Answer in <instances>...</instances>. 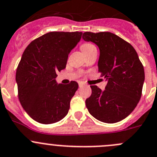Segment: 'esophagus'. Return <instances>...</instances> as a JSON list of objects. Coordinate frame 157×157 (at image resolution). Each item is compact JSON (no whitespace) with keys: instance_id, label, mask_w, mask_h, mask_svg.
<instances>
[{"instance_id":"34e87169","label":"esophagus","mask_w":157,"mask_h":157,"mask_svg":"<svg viewBox=\"0 0 157 157\" xmlns=\"http://www.w3.org/2000/svg\"><path fill=\"white\" fill-rule=\"evenodd\" d=\"M83 83H79V87H83Z\"/></svg>"}]
</instances>
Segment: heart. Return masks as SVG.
I'll return each mask as SVG.
<instances>
[{"mask_svg":"<svg viewBox=\"0 0 157 157\" xmlns=\"http://www.w3.org/2000/svg\"><path fill=\"white\" fill-rule=\"evenodd\" d=\"M94 49H96V47H95L93 44L90 43V42H86V43H83V45H81V50L83 51V53L86 52H88V51Z\"/></svg>","mask_w":157,"mask_h":157,"instance_id":"obj_1","label":"heart"}]
</instances>
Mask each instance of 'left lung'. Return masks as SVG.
Returning a JSON list of instances; mask_svg holds the SVG:
<instances>
[{"mask_svg":"<svg viewBox=\"0 0 157 157\" xmlns=\"http://www.w3.org/2000/svg\"><path fill=\"white\" fill-rule=\"evenodd\" d=\"M82 38L98 46V72L107 81L104 90L90 86L86 107L102 122L121 121L132 113L142 95L145 73L138 54L131 44L112 32H86Z\"/></svg>","mask_w":157,"mask_h":157,"instance_id":"left-lung-1","label":"left lung"}]
</instances>
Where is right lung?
Returning a JSON list of instances; mask_svg holds the SVG:
<instances>
[{
    "mask_svg": "<svg viewBox=\"0 0 157 157\" xmlns=\"http://www.w3.org/2000/svg\"><path fill=\"white\" fill-rule=\"evenodd\" d=\"M82 32H51L32 41L16 71L18 98L28 115L42 124L60 121L68 113L78 83H57L58 71L66 68L68 55Z\"/></svg>",
    "mask_w": 157,
    "mask_h": 157,
    "instance_id": "obj_1",
    "label": "right lung"
}]
</instances>
